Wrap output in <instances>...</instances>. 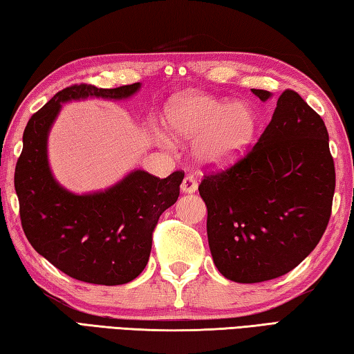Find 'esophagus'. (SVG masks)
<instances>
[{
    "label": "esophagus",
    "instance_id": "esophagus-1",
    "mask_svg": "<svg viewBox=\"0 0 354 354\" xmlns=\"http://www.w3.org/2000/svg\"><path fill=\"white\" fill-rule=\"evenodd\" d=\"M198 190V183L195 181L194 176H185L181 184V192L183 194H195Z\"/></svg>",
    "mask_w": 354,
    "mask_h": 354
}]
</instances>
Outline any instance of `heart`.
Returning <instances> with one entry per match:
<instances>
[{
	"label": "heart",
	"instance_id": "heart-1",
	"mask_svg": "<svg viewBox=\"0 0 354 354\" xmlns=\"http://www.w3.org/2000/svg\"><path fill=\"white\" fill-rule=\"evenodd\" d=\"M165 124L178 139H194L199 164L214 169L236 162L257 131V114L244 102L214 97L203 93H183L165 105Z\"/></svg>",
	"mask_w": 354,
	"mask_h": 354
}]
</instances>
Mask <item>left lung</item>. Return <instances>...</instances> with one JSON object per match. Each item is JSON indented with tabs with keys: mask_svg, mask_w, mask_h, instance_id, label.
<instances>
[{
	"mask_svg": "<svg viewBox=\"0 0 354 354\" xmlns=\"http://www.w3.org/2000/svg\"><path fill=\"white\" fill-rule=\"evenodd\" d=\"M261 102L272 97L252 89ZM336 171L320 115L286 89L252 150L226 171L207 175V239L215 266L236 283L277 279L300 265L322 239Z\"/></svg>",
	"mask_w": 354,
	"mask_h": 354,
	"instance_id": "8db88e82",
	"label": "left lung"
}]
</instances>
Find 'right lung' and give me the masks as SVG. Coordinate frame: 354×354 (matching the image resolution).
Instances as JSON below:
<instances>
[{"instance_id": "add662e5", "label": "right lung", "mask_w": 354, "mask_h": 354, "mask_svg": "<svg viewBox=\"0 0 354 354\" xmlns=\"http://www.w3.org/2000/svg\"><path fill=\"white\" fill-rule=\"evenodd\" d=\"M140 83L113 89L74 85L57 93L29 119L15 167L21 226L29 243L49 263L75 280L124 285L149 263L159 216L176 203L184 173L159 179L133 170L111 187L74 194L50 170L48 138L63 104L71 100H125Z\"/></svg>"}]
</instances>
